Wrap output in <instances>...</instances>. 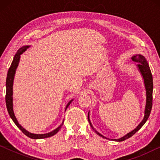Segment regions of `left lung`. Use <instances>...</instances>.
Instances as JSON below:
<instances>
[{
    "instance_id": "1",
    "label": "left lung",
    "mask_w": 160,
    "mask_h": 160,
    "mask_svg": "<svg viewBox=\"0 0 160 160\" xmlns=\"http://www.w3.org/2000/svg\"><path fill=\"white\" fill-rule=\"evenodd\" d=\"M132 60L134 62H135V63H137V66L138 68V70H140V73L142 75L143 80H144L145 90H146V104H145V108L144 118H143L142 121L140 122L139 125L136 128L133 130V131H132L131 132L127 133L126 135H124L123 137L118 139H109L107 138L104 137V135L100 134L99 132H97L96 130L94 128V127L92 126V123L90 122V112H89L88 118L89 123L90 124V126L97 135L102 137L103 138H106L111 140H114V141H118V142L123 141V140L128 139L129 138L132 136V135L138 131V130L141 128V127L145 123V122L147 121V120L149 118V116H150L151 110H152V91H153V81H152V73H151V70L145 58L143 56L140 55V54H136V55L132 56Z\"/></svg>"
}]
</instances>
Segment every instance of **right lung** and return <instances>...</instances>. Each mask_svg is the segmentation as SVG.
<instances>
[{"label":"right lung","mask_w":160,"mask_h":160,"mask_svg":"<svg viewBox=\"0 0 160 160\" xmlns=\"http://www.w3.org/2000/svg\"><path fill=\"white\" fill-rule=\"evenodd\" d=\"M29 47H30V46H25V47H21L20 49L18 51V52L15 55L14 58H13V61L12 62L11 65H10V67L8 70V72L7 78H6V94H5V103H6V107H7L8 112L10 118H12L13 122L15 123V125L20 129V131L22 132L24 134L26 135L27 136L30 138H32V139H42V138H46L51 137V136H53V135L57 133L59 130L61 129V126H63V121L61 125L53 131L48 132V133H45V134H34V133H31V132H28L27 130L24 128L22 126H21V125H20V123H18L17 118H16L14 114V112H13L12 85H13V80H14V76L15 74L16 69H17V68L18 66L19 61H20V55L23 52H25V51L27 50V48H28ZM72 99L70 100V101L68 103L65 111L67 109V108L68 107V106L70 104V103L72 102Z\"/></svg>","instance_id":"obj_1"}]
</instances>
